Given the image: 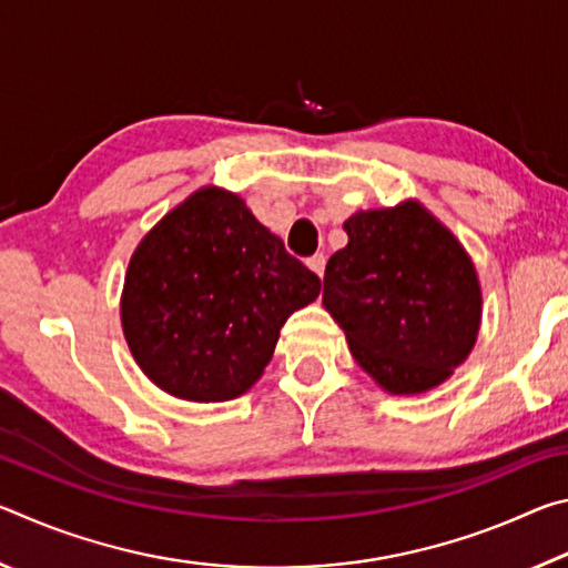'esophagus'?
<instances>
[{"label":"esophagus","instance_id":"1","mask_svg":"<svg viewBox=\"0 0 568 568\" xmlns=\"http://www.w3.org/2000/svg\"><path fill=\"white\" fill-rule=\"evenodd\" d=\"M307 267H311V271L318 275V277H323V273H325V255L323 253H315L313 257H307Z\"/></svg>","mask_w":568,"mask_h":568}]
</instances>
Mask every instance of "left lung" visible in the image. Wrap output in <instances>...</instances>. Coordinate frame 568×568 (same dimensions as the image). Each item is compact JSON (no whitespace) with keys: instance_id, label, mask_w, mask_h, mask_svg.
<instances>
[{"instance_id":"left-lung-1","label":"left lung","mask_w":568,"mask_h":568,"mask_svg":"<svg viewBox=\"0 0 568 568\" xmlns=\"http://www.w3.org/2000/svg\"><path fill=\"white\" fill-rule=\"evenodd\" d=\"M331 255L323 305L355 363L393 396H418L474 351L484 295L460 240L418 203L358 210Z\"/></svg>"}]
</instances>
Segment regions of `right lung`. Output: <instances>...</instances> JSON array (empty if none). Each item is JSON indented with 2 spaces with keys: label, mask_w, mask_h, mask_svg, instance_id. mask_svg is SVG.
<instances>
[{
  "label": "right lung",
  "mask_w": 568,
  "mask_h": 568,
  "mask_svg": "<svg viewBox=\"0 0 568 568\" xmlns=\"http://www.w3.org/2000/svg\"><path fill=\"white\" fill-rule=\"evenodd\" d=\"M321 277L235 192L207 185L140 240L120 297L134 363L172 398L243 396L271 363L281 328Z\"/></svg>",
  "instance_id": "1"
}]
</instances>
